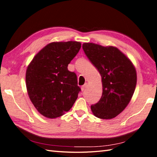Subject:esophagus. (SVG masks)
Masks as SVG:
<instances>
[{"mask_svg":"<svg viewBox=\"0 0 157 157\" xmlns=\"http://www.w3.org/2000/svg\"><path fill=\"white\" fill-rule=\"evenodd\" d=\"M86 86H87V84L86 83V84H84L83 86H82V88H81V89H82V91H84V90H85V88H86Z\"/></svg>","mask_w":157,"mask_h":157,"instance_id":"34e87169","label":"esophagus"}]
</instances>
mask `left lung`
I'll return each instance as SVG.
<instances>
[{
	"mask_svg": "<svg viewBox=\"0 0 157 157\" xmlns=\"http://www.w3.org/2000/svg\"><path fill=\"white\" fill-rule=\"evenodd\" d=\"M82 48L101 76L102 95L98 103L90 106L95 117L113 119L129 104L136 84V72L129 59L112 46L84 43Z\"/></svg>",
	"mask_w": 157,
	"mask_h": 157,
	"instance_id": "obj_1",
	"label": "left lung"
}]
</instances>
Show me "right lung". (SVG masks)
Listing matches in <instances>:
<instances>
[{
	"label": "right lung",
	"mask_w": 157,
	"mask_h": 157,
	"mask_svg": "<svg viewBox=\"0 0 157 157\" xmlns=\"http://www.w3.org/2000/svg\"><path fill=\"white\" fill-rule=\"evenodd\" d=\"M81 48L76 41L53 42L34 56L26 71L30 100L45 117L54 119L68 112L81 90L77 75L68 65Z\"/></svg>",
	"instance_id": "obj_1"
}]
</instances>
